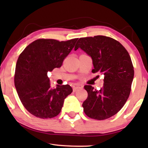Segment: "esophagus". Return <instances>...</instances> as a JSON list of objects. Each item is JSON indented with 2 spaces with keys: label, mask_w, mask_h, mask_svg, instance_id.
<instances>
[{
  "label": "esophagus",
  "mask_w": 148,
  "mask_h": 148,
  "mask_svg": "<svg viewBox=\"0 0 148 148\" xmlns=\"http://www.w3.org/2000/svg\"><path fill=\"white\" fill-rule=\"evenodd\" d=\"M79 89H81V87H80L79 86H74L73 87V91L76 92L77 91V90H79Z\"/></svg>",
  "instance_id": "34e87169"
}]
</instances>
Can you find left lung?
<instances>
[{"instance_id": "obj_1", "label": "left lung", "mask_w": 148, "mask_h": 148, "mask_svg": "<svg viewBox=\"0 0 148 148\" xmlns=\"http://www.w3.org/2000/svg\"><path fill=\"white\" fill-rule=\"evenodd\" d=\"M81 48L91 57L92 73L104 74L100 90L85 86L88 96L82 106L90 118L104 120L116 114L128 99L134 77V67L128 51L110 37L95 36L80 38L75 50Z\"/></svg>"}]
</instances>
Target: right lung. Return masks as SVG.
Wrapping results in <instances>:
<instances>
[{
	"mask_svg": "<svg viewBox=\"0 0 148 148\" xmlns=\"http://www.w3.org/2000/svg\"><path fill=\"white\" fill-rule=\"evenodd\" d=\"M77 38L66 41L40 38L27 46L17 59L14 84L20 101L29 113L41 119L59 115L71 94L69 85L51 89L47 72L62 66Z\"/></svg>",
	"mask_w": 148,
	"mask_h": 148,
	"instance_id": "right-lung-1",
	"label": "right lung"
}]
</instances>
